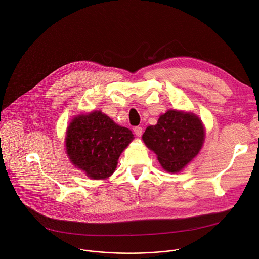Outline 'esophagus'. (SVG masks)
<instances>
[{
  "label": "esophagus",
  "instance_id": "obj_1",
  "mask_svg": "<svg viewBox=\"0 0 259 259\" xmlns=\"http://www.w3.org/2000/svg\"><path fill=\"white\" fill-rule=\"evenodd\" d=\"M134 133H135L136 136L140 137V136L142 135V127H140V126L135 127V128H134Z\"/></svg>",
  "mask_w": 259,
  "mask_h": 259
}]
</instances>
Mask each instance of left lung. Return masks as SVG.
Masks as SVG:
<instances>
[{"label": "left lung", "mask_w": 259, "mask_h": 259, "mask_svg": "<svg viewBox=\"0 0 259 259\" xmlns=\"http://www.w3.org/2000/svg\"><path fill=\"white\" fill-rule=\"evenodd\" d=\"M142 139L166 171L177 173L198 154L204 128L194 114L169 110L159 117L156 125L146 128Z\"/></svg>", "instance_id": "8db88e82"}]
</instances>
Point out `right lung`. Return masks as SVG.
Segmentation results:
<instances>
[{"instance_id": "right-lung-1", "label": "right lung", "mask_w": 259, "mask_h": 259, "mask_svg": "<svg viewBox=\"0 0 259 259\" xmlns=\"http://www.w3.org/2000/svg\"><path fill=\"white\" fill-rule=\"evenodd\" d=\"M133 136L131 130L96 111L71 122L66 136L67 152L74 165L89 177L105 179L114 173L120 154Z\"/></svg>"}]
</instances>
